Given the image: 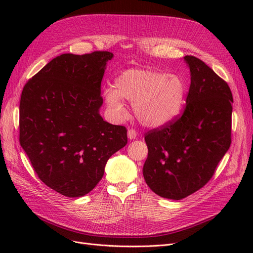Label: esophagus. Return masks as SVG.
<instances>
[{"label":"esophagus","instance_id":"esophagus-1","mask_svg":"<svg viewBox=\"0 0 253 253\" xmlns=\"http://www.w3.org/2000/svg\"><path fill=\"white\" fill-rule=\"evenodd\" d=\"M136 137H137V132L135 131V129H133V128L128 129V131H127V138L129 140H132V139H135Z\"/></svg>","mask_w":253,"mask_h":253}]
</instances>
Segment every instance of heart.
Returning <instances> with one entry per match:
<instances>
[{"instance_id": "heart-1", "label": "heart", "mask_w": 253, "mask_h": 253, "mask_svg": "<svg viewBox=\"0 0 253 253\" xmlns=\"http://www.w3.org/2000/svg\"><path fill=\"white\" fill-rule=\"evenodd\" d=\"M186 84L177 75L152 68H131L115 79L114 86L103 89L106 103L117 115L125 113L122 99L132 102L135 117L148 127H159L180 113Z\"/></svg>"}]
</instances>
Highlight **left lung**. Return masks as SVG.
Listing matches in <instances>:
<instances>
[{
  "label": "left lung",
  "instance_id": "1",
  "mask_svg": "<svg viewBox=\"0 0 253 253\" xmlns=\"http://www.w3.org/2000/svg\"><path fill=\"white\" fill-rule=\"evenodd\" d=\"M191 84L182 116L145 134L143 177L157 195L182 200L203 188L231 143L230 87L202 60L183 57Z\"/></svg>",
  "mask_w": 253,
  "mask_h": 253
}]
</instances>
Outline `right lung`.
<instances>
[{"mask_svg": "<svg viewBox=\"0 0 253 253\" xmlns=\"http://www.w3.org/2000/svg\"><path fill=\"white\" fill-rule=\"evenodd\" d=\"M113 57L110 51L63 53L23 88L21 147L39 178L64 196L90 192L109 158L127 143L126 128L99 113L101 80Z\"/></svg>", "mask_w": 253, "mask_h": 253, "instance_id": "obj_1", "label": "right lung"}]
</instances>
